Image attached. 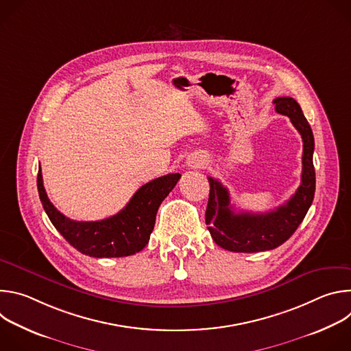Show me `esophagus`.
<instances>
[{
  "label": "esophagus",
  "instance_id": "obj_1",
  "mask_svg": "<svg viewBox=\"0 0 351 351\" xmlns=\"http://www.w3.org/2000/svg\"><path fill=\"white\" fill-rule=\"evenodd\" d=\"M207 164V160L203 157H189L187 158V165L190 168H204Z\"/></svg>",
  "mask_w": 351,
  "mask_h": 351
}]
</instances>
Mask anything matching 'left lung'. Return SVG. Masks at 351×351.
Wrapping results in <instances>:
<instances>
[{"label":"left lung","instance_id":"8db88e82","mask_svg":"<svg viewBox=\"0 0 351 351\" xmlns=\"http://www.w3.org/2000/svg\"><path fill=\"white\" fill-rule=\"evenodd\" d=\"M275 111L290 118L293 126L303 138L302 184L283 206L274 211L234 213L226 187L214 178L210 182V198L206 211V223L214 241L234 253H257L283 244L303 222L313 204L315 193V169L313 164L314 134L302 107L291 97L274 99Z\"/></svg>","mask_w":351,"mask_h":351}]
</instances>
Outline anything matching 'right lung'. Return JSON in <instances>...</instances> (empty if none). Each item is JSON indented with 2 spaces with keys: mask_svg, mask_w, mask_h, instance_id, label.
Returning a JSON list of instances; mask_svg holds the SVG:
<instances>
[{
  "mask_svg": "<svg viewBox=\"0 0 351 351\" xmlns=\"http://www.w3.org/2000/svg\"><path fill=\"white\" fill-rule=\"evenodd\" d=\"M179 179V173H169L145 183L133 194L123 210L95 222L73 221L61 214L47 197L40 167L37 189L45 214L71 245L90 257L114 258L133 256L147 245L156 225L157 211Z\"/></svg>",
  "mask_w": 351,
  "mask_h": 351,
  "instance_id": "add662e5",
  "label": "right lung"
}]
</instances>
